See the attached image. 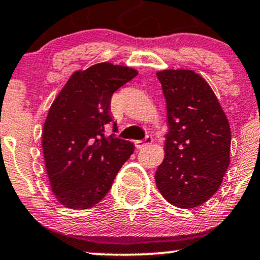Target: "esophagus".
Here are the masks:
<instances>
[{"mask_svg": "<svg viewBox=\"0 0 260 260\" xmlns=\"http://www.w3.org/2000/svg\"><path fill=\"white\" fill-rule=\"evenodd\" d=\"M152 141H153L152 136L147 135L145 137V140H137V141H135V146H136V148H143L145 146H147V145H149V143H152Z\"/></svg>", "mask_w": 260, "mask_h": 260, "instance_id": "esophagus-1", "label": "esophagus"}]
</instances>
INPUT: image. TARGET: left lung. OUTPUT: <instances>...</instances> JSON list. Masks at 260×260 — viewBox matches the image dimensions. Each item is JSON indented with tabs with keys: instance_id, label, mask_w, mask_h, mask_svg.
Returning a JSON list of instances; mask_svg holds the SVG:
<instances>
[{
	"instance_id": "obj_1",
	"label": "left lung",
	"mask_w": 260,
	"mask_h": 260,
	"mask_svg": "<svg viewBox=\"0 0 260 260\" xmlns=\"http://www.w3.org/2000/svg\"><path fill=\"white\" fill-rule=\"evenodd\" d=\"M157 76L167 101L169 131L155 184L169 203L194 208L221 185L230 164V125L202 76L192 70H164Z\"/></svg>"
}]
</instances>
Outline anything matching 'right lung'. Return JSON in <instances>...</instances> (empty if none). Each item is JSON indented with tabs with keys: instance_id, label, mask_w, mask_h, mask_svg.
<instances>
[{
	"instance_id": "obj_1",
	"label": "right lung",
	"mask_w": 260,
	"mask_h": 260,
	"mask_svg": "<svg viewBox=\"0 0 260 260\" xmlns=\"http://www.w3.org/2000/svg\"><path fill=\"white\" fill-rule=\"evenodd\" d=\"M136 70L100 63L70 76L51 106L42 133V149L52 191L67 208L87 209L111 190L135 146L115 134L112 96L133 80Z\"/></svg>"
}]
</instances>
